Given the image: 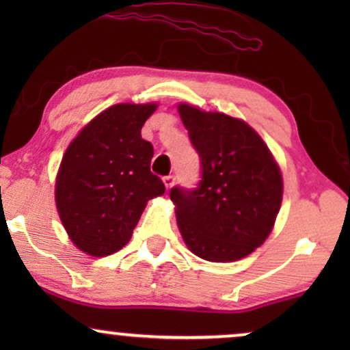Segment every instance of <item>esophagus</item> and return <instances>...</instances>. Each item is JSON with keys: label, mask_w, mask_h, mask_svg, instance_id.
Instances as JSON below:
<instances>
[{"label": "esophagus", "mask_w": 350, "mask_h": 350, "mask_svg": "<svg viewBox=\"0 0 350 350\" xmlns=\"http://www.w3.org/2000/svg\"><path fill=\"white\" fill-rule=\"evenodd\" d=\"M174 183H175V176H174V175H167V176H164V185H165L167 189H170L172 186H174Z\"/></svg>", "instance_id": "1"}]
</instances>
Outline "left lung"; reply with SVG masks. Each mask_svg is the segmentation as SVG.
<instances>
[{"label": "left lung", "mask_w": 350, "mask_h": 350, "mask_svg": "<svg viewBox=\"0 0 350 350\" xmlns=\"http://www.w3.org/2000/svg\"><path fill=\"white\" fill-rule=\"evenodd\" d=\"M178 113L202 170L198 188L170 189L183 241L212 262L245 258L266 241L280 210L279 165L242 119L188 103H180Z\"/></svg>", "instance_id": "1"}]
</instances>
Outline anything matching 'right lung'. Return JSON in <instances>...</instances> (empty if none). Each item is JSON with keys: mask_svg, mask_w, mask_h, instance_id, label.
I'll return each mask as SVG.
<instances>
[{"mask_svg": "<svg viewBox=\"0 0 350 350\" xmlns=\"http://www.w3.org/2000/svg\"><path fill=\"white\" fill-rule=\"evenodd\" d=\"M156 103H119L95 116L66 148L55 180L62 224L81 252L108 256L131 241L146 202L165 193L150 170L142 127Z\"/></svg>", "mask_w": 350, "mask_h": 350, "instance_id": "obj_1", "label": "right lung"}]
</instances>
